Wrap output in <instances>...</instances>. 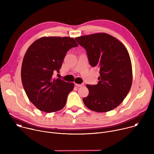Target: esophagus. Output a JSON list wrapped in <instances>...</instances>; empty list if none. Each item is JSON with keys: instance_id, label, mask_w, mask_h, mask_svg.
I'll return each instance as SVG.
<instances>
[{"instance_id": "1", "label": "esophagus", "mask_w": 154, "mask_h": 154, "mask_svg": "<svg viewBox=\"0 0 154 154\" xmlns=\"http://www.w3.org/2000/svg\"><path fill=\"white\" fill-rule=\"evenodd\" d=\"M75 85L77 87H81L83 86L84 85V83H82V84H77V83H75Z\"/></svg>"}]
</instances>
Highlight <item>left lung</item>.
I'll return each mask as SVG.
<instances>
[{"label": "left lung", "instance_id": "8db88e82", "mask_svg": "<svg viewBox=\"0 0 154 154\" xmlns=\"http://www.w3.org/2000/svg\"><path fill=\"white\" fill-rule=\"evenodd\" d=\"M75 39L86 51L90 65L100 70L97 84L86 85L89 94L83 99V103L96 112L112 110L125 98L132 83V67L126 48L105 33Z\"/></svg>", "mask_w": 154, "mask_h": 154}]
</instances>
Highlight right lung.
Segmentation results:
<instances>
[{"instance_id": "1", "label": "right lung", "mask_w": 154, "mask_h": 154, "mask_svg": "<svg viewBox=\"0 0 154 154\" xmlns=\"http://www.w3.org/2000/svg\"><path fill=\"white\" fill-rule=\"evenodd\" d=\"M78 46L73 38L44 36L29 46L21 68V80L30 101L39 110L46 113L61 109L73 83L54 77L59 70L67 52Z\"/></svg>"}]
</instances>
